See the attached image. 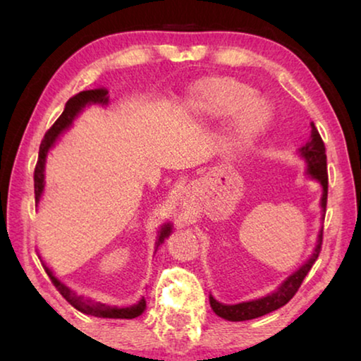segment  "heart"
<instances>
[{"label": "heart", "mask_w": 361, "mask_h": 361, "mask_svg": "<svg viewBox=\"0 0 361 361\" xmlns=\"http://www.w3.org/2000/svg\"><path fill=\"white\" fill-rule=\"evenodd\" d=\"M185 108L194 118L219 121L231 114L228 146L245 152L259 142L272 121V105L252 85L231 76H209L189 87Z\"/></svg>", "instance_id": "b5f03b06"}]
</instances>
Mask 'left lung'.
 Segmentation results:
<instances>
[{
  "mask_svg": "<svg viewBox=\"0 0 361 361\" xmlns=\"http://www.w3.org/2000/svg\"><path fill=\"white\" fill-rule=\"evenodd\" d=\"M312 132H310V138L305 142L301 148H298V156L302 159L305 164V175L310 180L317 181L322 188L320 195V221L325 219L326 212V199H328V173H326V154H325V145L320 137L319 130L314 122H310ZM323 226H320L319 234H317V242L312 250V253L307 259H305L296 271H293L288 277L282 280L276 290L267 293V295L250 299V301L237 302V304H224L219 302L218 299L210 295V305L218 317L229 322H245L252 319H258V317L266 315L269 312H274L290 301L295 296L299 286H301L304 277L307 276L310 267L314 266L315 259L319 258L320 248H322V239H323Z\"/></svg>",
  "mask_w": 361,
  "mask_h": 361,
  "instance_id": "left-lung-1",
  "label": "left lung"
}]
</instances>
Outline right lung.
<instances>
[{
    "label": "right lung",
    "mask_w": 361,
    "mask_h": 361,
    "mask_svg": "<svg viewBox=\"0 0 361 361\" xmlns=\"http://www.w3.org/2000/svg\"><path fill=\"white\" fill-rule=\"evenodd\" d=\"M109 103V95H108V89L106 87H99V89H90V90H82L78 95L71 97V99L65 103V109L63 113L60 114V118L54 122V126L46 132L44 138H42L41 146H39V156H38V164H36L35 169V200L36 205L39 204V200L44 194V169H46V161H47V154L51 151L56 143L59 142V138L63 135L66 130L71 129L73 122L76 121L79 114L84 111L85 106L90 105H100V106H106ZM173 232V224L167 221L161 224V228L157 231V237L154 242V253L157 252V248L162 245L166 239H169ZM41 258V256H39ZM42 266H44L47 276L51 277L52 283L56 285V288L60 291L66 301H68L73 307L78 309L79 312L87 314V315H94V317H100V319H137V317L142 315L146 309V299L145 296L140 298V301L132 305H126V307H118V305H108L105 302H99L92 298H84L78 293L73 291L68 285L63 283L60 280L51 267H49L44 261L41 259Z\"/></svg>",
    "instance_id": "add662e5"
}]
</instances>
